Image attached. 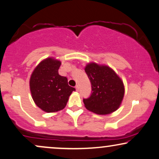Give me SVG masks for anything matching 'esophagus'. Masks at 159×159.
I'll use <instances>...</instances> for the list:
<instances>
[{
    "label": "esophagus",
    "instance_id": "obj_1",
    "mask_svg": "<svg viewBox=\"0 0 159 159\" xmlns=\"http://www.w3.org/2000/svg\"><path fill=\"white\" fill-rule=\"evenodd\" d=\"M75 88H76V90H77V91H79V90H80V86L78 85V84H77V85H76Z\"/></svg>",
    "mask_w": 159,
    "mask_h": 159
}]
</instances>
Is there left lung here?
Returning <instances> with one entry per match:
<instances>
[{
    "label": "left lung",
    "mask_w": 159,
    "mask_h": 159,
    "mask_svg": "<svg viewBox=\"0 0 159 159\" xmlns=\"http://www.w3.org/2000/svg\"><path fill=\"white\" fill-rule=\"evenodd\" d=\"M90 82L92 93L83 102L87 110L98 115H108L120 106L125 93L120 77L110 66L96 63H88L84 68Z\"/></svg>",
    "instance_id": "left-lung-1"
}]
</instances>
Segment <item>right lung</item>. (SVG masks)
I'll list each match as a JSON object with an SVG mask.
<instances>
[{
	"label": "right lung",
	"mask_w": 159,
	"mask_h": 159,
	"mask_svg": "<svg viewBox=\"0 0 159 159\" xmlns=\"http://www.w3.org/2000/svg\"><path fill=\"white\" fill-rule=\"evenodd\" d=\"M61 62L54 57L41 61L30 78V90L35 104L46 112L60 111L66 105L71 93L75 90L68 84L66 77L58 74Z\"/></svg>",
	"instance_id": "1"
}]
</instances>
